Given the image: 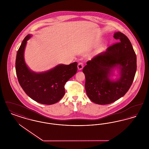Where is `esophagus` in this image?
<instances>
[{"instance_id":"obj_1","label":"esophagus","mask_w":149,"mask_h":149,"mask_svg":"<svg viewBox=\"0 0 149 149\" xmlns=\"http://www.w3.org/2000/svg\"><path fill=\"white\" fill-rule=\"evenodd\" d=\"M83 67H84V65L83 63H79L78 65V69L79 70H81L83 68Z\"/></svg>"}]
</instances>
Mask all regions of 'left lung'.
<instances>
[{
    "label": "left lung",
    "instance_id": "obj_1",
    "mask_svg": "<svg viewBox=\"0 0 149 149\" xmlns=\"http://www.w3.org/2000/svg\"><path fill=\"white\" fill-rule=\"evenodd\" d=\"M113 37L119 40L86 63L83 69L85 77L86 94L93 102L108 104L127 92L135 78L137 69L136 55L127 37L120 32ZM119 69L120 77L112 80L113 69Z\"/></svg>",
    "mask_w": 149,
    "mask_h": 149
}]
</instances>
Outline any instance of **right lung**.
I'll return each mask as SVG.
<instances>
[{
    "mask_svg": "<svg viewBox=\"0 0 149 149\" xmlns=\"http://www.w3.org/2000/svg\"><path fill=\"white\" fill-rule=\"evenodd\" d=\"M31 37L28 35L24 38L17 54L15 70L18 82L31 99L43 104H55L63 97L65 84L77 73L78 63L60 64L39 73L31 70L24 58L26 45Z\"/></svg>",
    "mask_w": 149,
    "mask_h": 149,
    "instance_id": "right-lung-1",
    "label": "right lung"
}]
</instances>
